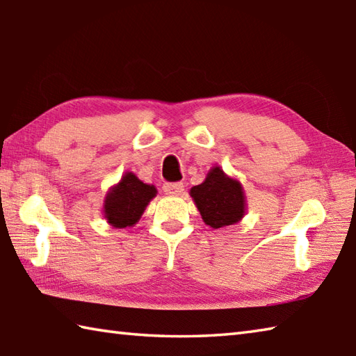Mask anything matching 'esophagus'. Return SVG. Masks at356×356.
<instances>
[{
  "label": "esophagus",
  "mask_w": 356,
  "mask_h": 356,
  "mask_svg": "<svg viewBox=\"0 0 356 356\" xmlns=\"http://www.w3.org/2000/svg\"><path fill=\"white\" fill-rule=\"evenodd\" d=\"M163 191L170 196H177V194H182L184 191V184L182 182H170L163 185Z\"/></svg>",
  "instance_id": "esophagus-1"
}]
</instances>
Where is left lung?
I'll use <instances>...</instances> for the list:
<instances>
[{
    "instance_id": "8db88e82",
    "label": "left lung",
    "mask_w": 356,
    "mask_h": 356,
    "mask_svg": "<svg viewBox=\"0 0 356 356\" xmlns=\"http://www.w3.org/2000/svg\"><path fill=\"white\" fill-rule=\"evenodd\" d=\"M191 197L205 224L216 229L239 222L245 208L241 184L227 177L219 166L208 172L204 184L191 188Z\"/></svg>"
}]
</instances>
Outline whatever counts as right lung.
<instances>
[{
    "instance_id": "1",
    "label": "right lung",
    "mask_w": 356,
    "mask_h": 356,
    "mask_svg": "<svg viewBox=\"0 0 356 356\" xmlns=\"http://www.w3.org/2000/svg\"><path fill=\"white\" fill-rule=\"evenodd\" d=\"M152 185L140 182L134 174L127 172L120 182L108 193L104 200V218L113 227H132L140 219L145 207L156 196Z\"/></svg>"
}]
</instances>
